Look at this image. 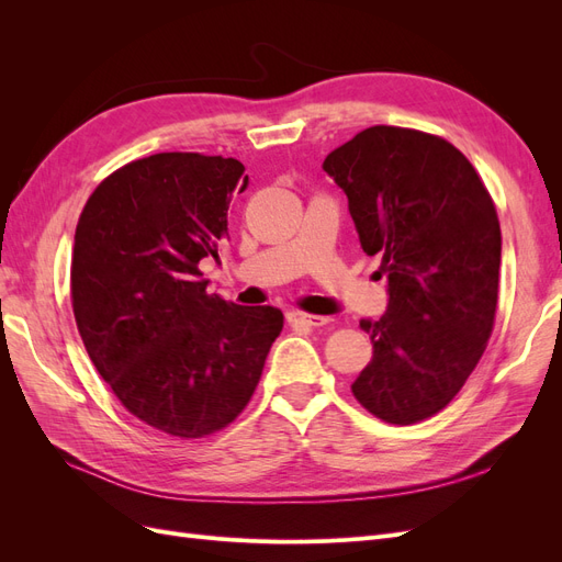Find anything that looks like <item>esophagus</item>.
Masks as SVG:
<instances>
[{
	"label": "esophagus",
	"instance_id": "1",
	"mask_svg": "<svg viewBox=\"0 0 562 562\" xmlns=\"http://www.w3.org/2000/svg\"><path fill=\"white\" fill-rule=\"evenodd\" d=\"M285 318L291 326H307V328L326 326V323L330 321L328 316H316V314H304V312H288Z\"/></svg>",
	"mask_w": 562,
	"mask_h": 562
}]
</instances>
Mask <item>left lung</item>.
<instances>
[{"label":"left lung","mask_w":562,"mask_h":562,"mask_svg":"<svg viewBox=\"0 0 562 562\" xmlns=\"http://www.w3.org/2000/svg\"><path fill=\"white\" fill-rule=\"evenodd\" d=\"M361 248L380 255L389 307L361 321L372 361L351 384L382 422L417 424L459 394L495 328L502 229L481 176L440 135L370 126L323 161Z\"/></svg>","instance_id":"left-lung-1"}]
</instances>
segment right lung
I'll use <instances>...</instances> for the list:
<instances>
[{
    "label": "right lung",
    "instance_id": "add662e5",
    "mask_svg": "<svg viewBox=\"0 0 562 562\" xmlns=\"http://www.w3.org/2000/svg\"><path fill=\"white\" fill-rule=\"evenodd\" d=\"M241 161L161 151L116 168L83 206L70 293L81 342L131 415L182 440L244 413L271 342L274 307H239L206 291Z\"/></svg>",
    "mask_w": 562,
    "mask_h": 562
}]
</instances>
